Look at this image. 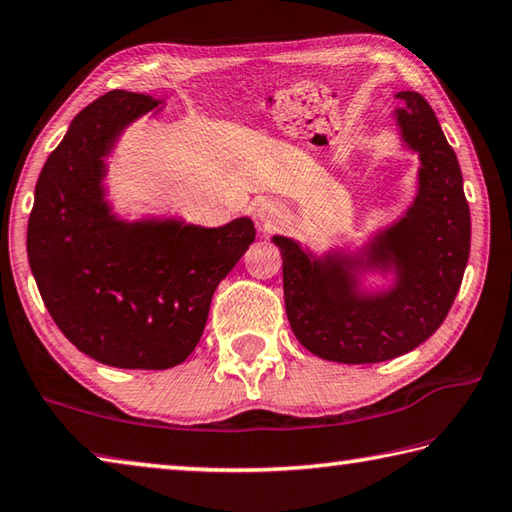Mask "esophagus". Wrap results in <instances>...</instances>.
I'll list each match as a JSON object with an SVG mask.
<instances>
[{
  "mask_svg": "<svg viewBox=\"0 0 512 512\" xmlns=\"http://www.w3.org/2000/svg\"><path fill=\"white\" fill-rule=\"evenodd\" d=\"M279 215H281L279 206H274V204H270V202H263V204H258V218H261L265 224L274 222L276 218H279Z\"/></svg>",
  "mask_w": 512,
  "mask_h": 512,
  "instance_id": "1",
  "label": "esophagus"
}]
</instances>
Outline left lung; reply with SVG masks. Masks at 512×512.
<instances>
[{
	"label": "left lung",
	"mask_w": 512,
	"mask_h": 512,
	"mask_svg": "<svg viewBox=\"0 0 512 512\" xmlns=\"http://www.w3.org/2000/svg\"><path fill=\"white\" fill-rule=\"evenodd\" d=\"M402 137L420 155V186L405 218L375 238L366 267L396 265L398 281L378 297L355 292L357 261H312L297 242L274 236L292 333L317 357L375 364L414 351L443 324L470 256V206L459 161L418 92L396 94Z\"/></svg>",
	"instance_id": "1"
}]
</instances>
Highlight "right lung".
<instances>
[{"label":"right lung","instance_id":"obj_1","mask_svg":"<svg viewBox=\"0 0 512 512\" xmlns=\"http://www.w3.org/2000/svg\"><path fill=\"white\" fill-rule=\"evenodd\" d=\"M157 107L107 92L71 121L35 184L26 249L44 306L71 344L116 369H170L193 353L215 288L256 238L238 218L218 229L121 222L103 200V157Z\"/></svg>","mask_w":512,"mask_h":512}]
</instances>
